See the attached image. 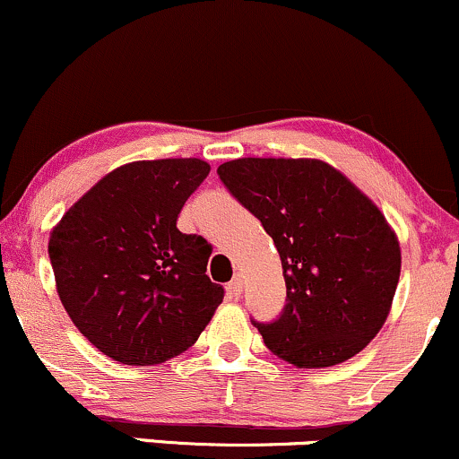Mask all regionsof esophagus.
Here are the masks:
<instances>
[{"mask_svg":"<svg viewBox=\"0 0 459 459\" xmlns=\"http://www.w3.org/2000/svg\"><path fill=\"white\" fill-rule=\"evenodd\" d=\"M228 292L231 296H240L242 294V277H240V274H236V277L228 283Z\"/></svg>","mask_w":459,"mask_h":459,"instance_id":"esophagus-1","label":"esophagus"}]
</instances>
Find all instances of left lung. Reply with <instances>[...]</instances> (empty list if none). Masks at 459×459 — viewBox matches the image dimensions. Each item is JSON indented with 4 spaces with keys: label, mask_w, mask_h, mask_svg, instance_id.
<instances>
[{
    "label": "left lung",
    "mask_w": 459,
    "mask_h": 459,
    "mask_svg": "<svg viewBox=\"0 0 459 459\" xmlns=\"http://www.w3.org/2000/svg\"><path fill=\"white\" fill-rule=\"evenodd\" d=\"M217 174L281 257L288 303L279 320L255 325L268 350L300 369L359 354L385 326L402 271L382 210L320 159L247 156Z\"/></svg>",
    "instance_id": "left-lung-1"
}]
</instances>
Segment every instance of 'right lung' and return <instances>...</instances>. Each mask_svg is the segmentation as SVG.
<instances>
[{"mask_svg":"<svg viewBox=\"0 0 459 459\" xmlns=\"http://www.w3.org/2000/svg\"><path fill=\"white\" fill-rule=\"evenodd\" d=\"M208 171L202 159L120 165L51 230L59 300L81 335L117 363L178 357L223 303V288L206 274L210 245L176 228Z\"/></svg>","mask_w":459,"mask_h":459,"instance_id":"right-lung-1","label":"right lung"}]
</instances>
